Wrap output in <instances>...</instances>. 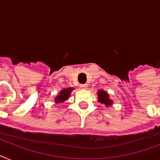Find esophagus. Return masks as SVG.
Wrapping results in <instances>:
<instances>
[{"mask_svg": "<svg viewBox=\"0 0 160 160\" xmlns=\"http://www.w3.org/2000/svg\"><path fill=\"white\" fill-rule=\"evenodd\" d=\"M88 85H86V84H85V85H80V88L81 89H83V90H85V89H87Z\"/></svg>", "mask_w": 160, "mask_h": 160, "instance_id": "esophagus-1", "label": "esophagus"}]
</instances>
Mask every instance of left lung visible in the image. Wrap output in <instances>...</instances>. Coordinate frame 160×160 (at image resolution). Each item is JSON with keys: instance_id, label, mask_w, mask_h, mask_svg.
I'll list each match as a JSON object with an SVG mask.
<instances>
[{"instance_id": "left-lung-1", "label": "left lung", "mask_w": 160, "mask_h": 160, "mask_svg": "<svg viewBox=\"0 0 160 160\" xmlns=\"http://www.w3.org/2000/svg\"><path fill=\"white\" fill-rule=\"evenodd\" d=\"M98 102L105 105L106 107H109L113 105V100L109 98V95L106 91L103 90H99L97 92Z\"/></svg>"}]
</instances>
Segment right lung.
I'll list each match as a JSON object with an SVG mask.
<instances>
[{"label":"right lung","instance_id":"obj_1","mask_svg":"<svg viewBox=\"0 0 160 160\" xmlns=\"http://www.w3.org/2000/svg\"><path fill=\"white\" fill-rule=\"evenodd\" d=\"M73 90H74V88L72 87L62 89L60 91V93L55 97V103L59 104V103L65 102V100H67L70 98V94H71Z\"/></svg>","mask_w":160,"mask_h":160}]
</instances>
